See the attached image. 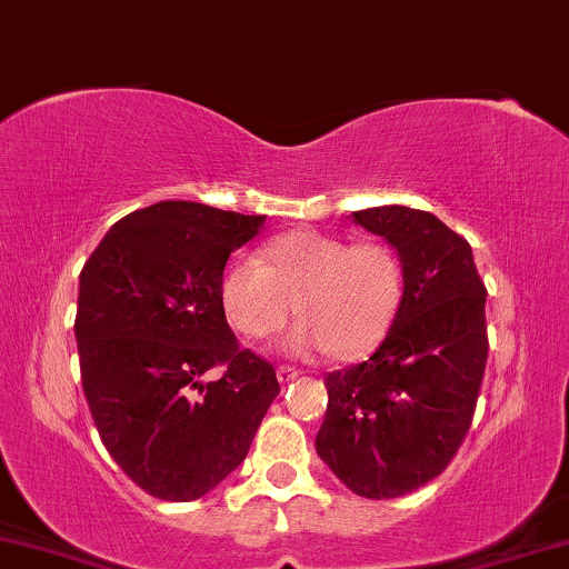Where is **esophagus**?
Here are the masks:
<instances>
[{"label":"esophagus","instance_id":"esophagus-1","mask_svg":"<svg viewBox=\"0 0 569 569\" xmlns=\"http://www.w3.org/2000/svg\"><path fill=\"white\" fill-rule=\"evenodd\" d=\"M300 375H302L300 369L298 367H290V365H282V367L277 369V380L279 382H292V380H298Z\"/></svg>","mask_w":569,"mask_h":569}]
</instances>
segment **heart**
<instances>
[{
    "label": "heart",
    "mask_w": 569,
    "mask_h": 569,
    "mask_svg": "<svg viewBox=\"0 0 569 569\" xmlns=\"http://www.w3.org/2000/svg\"><path fill=\"white\" fill-rule=\"evenodd\" d=\"M226 316L249 339L300 320L287 336L292 351L328 349L357 357L382 341L402 300V264L382 241L349 243L341 236L300 230L264 246V264L236 257L220 279Z\"/></svg>",
    "instance_id": "heart-1"
}]
</instances>
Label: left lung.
Instances as JSON below:
<instances>
[{"label": "left lung", "mask_w": 569, "mask_h": 569, "mask_svg": "<svg viewBox=\"0 0 569 569\" xmlns=\"http://www.w3.org/2000/svg\"><path fill=\"white\" fill-rule=\"evenodd\" d=\"M402 261L392 328L361 365L326 375L318 457L361 498L390 500L439 477L462 447L488 361L485 282L462 236L431 212H351Z\"/></svg>", "instance_id": "obj_1"}]
</instances>
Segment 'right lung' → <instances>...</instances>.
I'll use <instances>...</instances> for the list:
<instances>
[{
	"instance_id": "right-lung-1",
	"label": "right lung",
	"mask_w": 569,
	"mask_h": 569,
	"mask_svg": "<svg viewBox=\"0 0 569 569\" xmlns=\"http://www.w3.org/2000/svg\"><path fill=\"white\" fill-rule=\"evenodd\" d=\"M264 216L156 202L118 220L79 277L81 387L110 457L148 496L202 498L249 455L279 395L230 331L220 279ZM210 368L224 372L202 383Z\"/></svg>"
}]
</instances>
